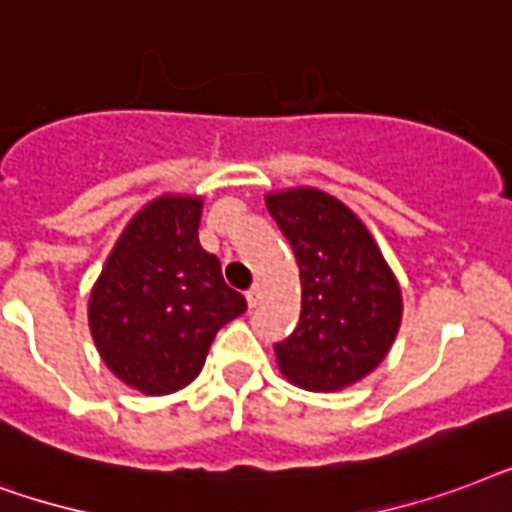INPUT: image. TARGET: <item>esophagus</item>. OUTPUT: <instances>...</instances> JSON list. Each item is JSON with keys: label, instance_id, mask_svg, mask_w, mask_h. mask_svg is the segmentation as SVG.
Instances as JSON below:
<instances>
[{"label": "esophagus", "instance_id": "obj_1", "mask_svg": "<svg viewBox=\"0 0 512 512\" xmlns=\"http://www.w3.org/2000/svg\"><path fill=\"white\" fill-rule=\"evenodd\" d=\"M245 299H248V307H256V304H261V299H264V288H261V285L256 283L251 288V291L245 293Z\"/></svg>", "mask_w": 512, "mask_h": 512}]
</instances>
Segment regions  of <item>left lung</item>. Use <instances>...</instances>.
<instances>
[{"label": "left lung", "instance_id": "8db88e82", "mask_svg": "<svg viewBox=\"0 0 512 512\" xmlns=\"http://www.w3.org/2000/svg\"><path fill=\"white\" fill-rule=\"evenodd\" d=\"M301 277V315L275 344L277 366L301 390L331 392L371 374L400 328V285L363 221L320 189L267 197Z\"/></svg>", "mask_w": 512, "mask_h": 512}]
</instances>
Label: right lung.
Instances as JSON below:
<instances>
[{
  "mask_svg": "<svg viewBox=\"0 0 512 512\" xmlns=\"http://www.w3.org/2000/svg\"><path fill=\"white\" fill-rule=\"evenodd\" d=\"M202 200L165 194L138 211L90 293V334L122 382L168 395L202 371L219 328L245 312L197 240Z\"/></svg>",
  "mask_w": 512,
  "mask_h": 512,
  "instance_id": "obj_1",
  "label": "right lung"
}]
</instances>
